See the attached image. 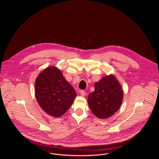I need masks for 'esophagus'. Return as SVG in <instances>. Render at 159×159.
I'll list each match as a JSON object with an SVG mask.
<instances>
[{
	"label": "esophagus",
	"instance_id": "1",
	"mask_svg": "<svg viewBox=\"0 0 159 159\" xmlns=\"http://www.w3.org/2000/svg\"><path fill=\"white\" fill-rule=\"evenodd\" d=\"M80 95L82 97H84L86 95V92H84V91H81L80 92Z\"/></svg>",
	"mask_w": 159,
	"mask_h": 159
}]
</instances>
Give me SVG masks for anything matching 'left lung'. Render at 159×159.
<instances>
[{
    "label": "left lung",
    "mask_w": 159,
    "mask_h": 159,
    "mask_svg": "<svg viewBox=\"0 0 159 159\" xmlns=\"http://www.w3.org/2000/svg\"><path fill=\"white\" fill-rule=\"evenodd\" d=\"M95 91L88 95V103L92 113L101 119L112 116L119 109L124 92L116 76L110 74L94 84Z\"/></svg>",
    "instance_id": "8db88e82"
}]
</instances>
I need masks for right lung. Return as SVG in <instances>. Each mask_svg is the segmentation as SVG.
Masks as SVG:
<instances>
[{
	"instance_id": "1",
	"label": "right lung",
	"mask_w": 159,
	"mask_h": 159,
	"mask_svg": "<svg viewBox=\"0 0 159 159\" xmlns=\"http://www.w3.org/2000/svg\"><path fill=\"white\" fill-rule=\"evenodd\" d=\"M35 94L41 108L49 115L62 116L71 106L76 92L61 70L50 66L42 71L35 82Z\"/></svg>"
}]
</instances>
